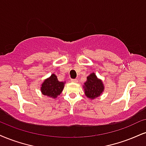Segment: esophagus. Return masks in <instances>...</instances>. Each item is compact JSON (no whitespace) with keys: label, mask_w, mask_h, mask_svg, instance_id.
Segmentation results:
<instances>
[{"label":"esophagus","mask_w":146,"mask_h":146,"mask_svg":"<svg viewBox=\"0 0 146 146\" xmlns=\"http://www.w3.org/2000/svg\"><path fill=\"white\" fill-rule=\"evenodd\" d=\"M71 81L72 82H75V83H77L78 82V80L77 79H71Z\"/></svg>","instance_id":"esophagus-1"}]
</instances>
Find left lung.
Segmentation results:
<instances>
[{
	"label": "left lung",
	"instance_id": "8db88e82",
	"mask_svg": "<svg viewBox=\"0 0 146 146\" xmlns=\"http://www.w3.org/2000/svg\"><path fill=\"white\" fill-rule=\"evenodd\" d=\"M83 88L86 97L94 99L99 97L104 92V84L101 79L98 78L94 73H91L87 77L86 82L84 83Z\"/></svg>",
	"mask_w": 146,
	"mask_h": 146
}]
</instances>
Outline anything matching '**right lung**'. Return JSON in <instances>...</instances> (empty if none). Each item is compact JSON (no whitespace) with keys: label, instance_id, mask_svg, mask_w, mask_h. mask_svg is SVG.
I'll use <instances>...</instances> for the list:
<instances>
[{"label":"right lung","instance_id":"add662e5","mask_svg":"<svg viewBox=\"0 0 146 146\" xmlns=\"http://www.w3.org/2000/svg\"><path fill=\"white\" fill-rule=\"evenodd\" d=\"M65 83V82H59L57 76L53 73L43 81L40 90L43 95L56 99L62 92Z\"/></svg>","mask_w":146,"mask_h":146}]
</instances>
